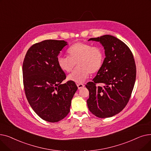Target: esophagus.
Here are the masks:
<instances>
[{"label":"esophagus","mask_w":151,"mask_h":151,"mask_svg":"<svg viewBox=\"0 0 151 151\" xmlns=\"http://www.w3.org/2000/svg\"><path fill=\"white\" fill-rule=\"evenodd\" d=\"M77 86H78V89H82L83 88H84V85L83 84H77Z\"/></svg>","instance_id":"esophagus-1"}]
</instances>
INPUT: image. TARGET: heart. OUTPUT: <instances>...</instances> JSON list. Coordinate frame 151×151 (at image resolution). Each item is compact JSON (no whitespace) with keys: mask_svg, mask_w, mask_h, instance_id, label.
<instances>
[{"mask_svg":"<svg viewBox=\"0 0 151 151\" xmlns=\"http://www.w3.org/2000/svg\"><path fill=\"white\" fill-rule=\"evenodd\" d=\"M68 55H59L57 62L60 69L70 73L79 65L72 73L67 76L68 81L77 84L83 83L91 73H96L104 65L105 54L100 47L83 42H78L68 50Z\"/></svg>","mask_w":151,"mask_h":151,"instance_id":"heart-1","label":"heart"}]
</instances>
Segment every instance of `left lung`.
<instances>
[{
	"label": "left lung",
	"instance_id": "8db88e82",
	"mask_svg": "<svg viewBox=\"0 0 151 151\" xmlns=\"http://www.w3.org/2000/svg\"><path fill=\"white\" fill-rule=\"evenodd\" d=\"M88 41L100 42L105 58L101 70L92 82L88 83L89 92L87 100L90 111L100 118L112 117L125 107L136 80V65L129 47L121 40L105 35ZM100 83L101 86H96Z\"/></svg>",
	"mask_w": 151,
	"mask_h": 151
}]
</instances>
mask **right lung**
Returning a JSON list of instances; mask_svg holds the SVG:
<instances>
[{
  "mask_svg": "<svg viewBox=\"0 0 151 151\" xmlns=\"http://www.w3.org/2000/svg\"><path fill=\"white\" fill-rule=\"evenodd\" d=\"M67 45L64 40H55L35 43L28 50L23 62V83L29 104L40 117L50 122L67 116L78 89L74 82L61 83L66 76L57 59Z\"/></svg>",
  "mask_w": 151,
  "mask_h": 151,
  "instance_id": "right-lung-1",
  "label": "right lung"
}]
</instances>
